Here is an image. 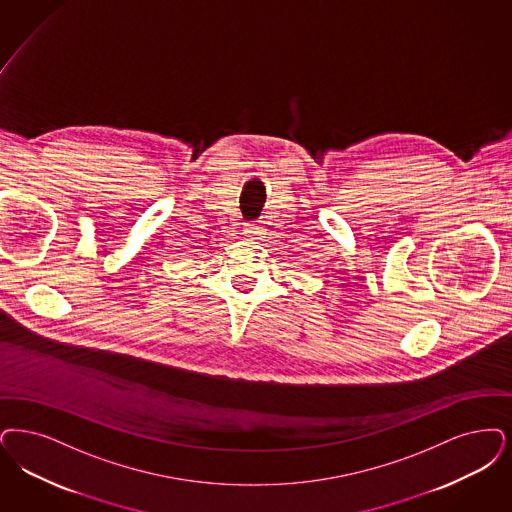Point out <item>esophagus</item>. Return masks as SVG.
Here are the masks:
<instances>
[{
	"label": "esophagus",
	"mask_w": 512,
	"mask_h": 512,
	"mask_svg": "<svg viewBox=\"0 0 512 512\" xmlns=\"http://www.w3.org/2000/svg\"><path fill=\"white\" fill-rule=\"evenodd\" d=\"M246 234L249 238H259L263 234V228L259 225H246Z\"/></svg>",
	"instance_id": "34e87169"
}]
</instances>
